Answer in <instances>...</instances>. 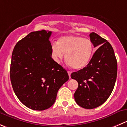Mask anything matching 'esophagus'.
<instances>
[{"label":"esophagus","mask_w":127,"mask_h":127,"mask_svg":"<svg viewBox=\"0 0 127 127\" xmlns=\"http://www.w3.org/2000/svg\"><path fill=\"white\" fill-rule=\"evenodd\" d=\"M71 73H72V72H70V71H68V75H69V78H71V77H70V75H71Z\"/></svg>","instance_id":"esophagus-1"}]
</instances>
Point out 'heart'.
Instances as JSON below:
<instances>
[{"mask_svg":"<svg viewBox=\"0 0 127 127\" xmlns=\"http://www.w3.org/2000/svg\"><path fill=\"white\" fill-rule=\"evenodd\" d=\"M94 47L91 41L79 36H64L52 43L51 54L55 62H59L65 54L66 62L75 70L87 67L91 59Z\"/></svg>","mask_w":127,"mask_h":127,"instance_id":"1","label":"heart"}]
</instances>
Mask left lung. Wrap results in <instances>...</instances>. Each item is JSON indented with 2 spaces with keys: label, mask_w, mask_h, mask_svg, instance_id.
I'll use <instances>...</instances> for the list:
<instances>
[{
  "label": "left lung",
  "mask_w": 127,
  "mask_h": 127,
  "mask_svg": "<svg viewBox=\"0 0 127 127\" xmlns=\"http://www.w3.org/2000/svg\"><path fill=\"white\" fill-rule=\"evenodd\" d=\"M94 47H99L89 64L82 70L73 72L71 78L78 82L74 94L77 104L92 109L106 102L112 94L117 75V62L110 43L96 33L90 34Z\"/></svg>",
  "instance_id": "1"
}]
</instances>
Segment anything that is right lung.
Segmentation results:
<instances>
[{
    "instance_id": "right-lung-1",
    "label": "right lung",
    "mask_w": 127,
    "mask_h": 127,
    "mask_svg": "<svg viewBox=\"0 0 127 127\" xmlns=\"http://www.w3.org/2000/svg\"><path fill=\"white\" fill-rule=\"evenodd\" d=\"M51 31H35L17 43L10 64L15 95L27 107L44 110L53 105L68 73L52 58Z\"/></svg>"
}]
</instances>
